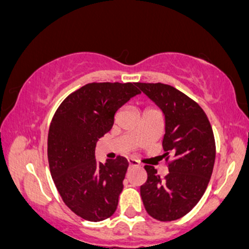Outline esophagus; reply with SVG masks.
Instances as JSON below:
<instances>
[{"instance_id": "1", "label": "esophagus", "mask_w": 249, "mask_h": 249, "mask_svg": "<svg viewBox=\"0 0 249 249\" xmlns=\"http://www.w3.org/2000/svg\"><path fill=\"white\" fill-rule=\"evenodd\" d=\"M127 162H128V165H130V166H139V161L136 160V159L128 158Z\"/></svg>"}]
</instances>
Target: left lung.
I'll return each mask as SVG.
<instances>
[{"mask_svg": "<svg viewBox=\"0 0 249 249\" xmlns=\"http://www.w3.org/2000/svg\"><path fill=\"white\" fill-rule=\"evenodd\" d=\"M137 87L164 115V154L173 157L165 178L145 165L142 204L152 218L172 221L190 212L206 191L215 160L213 131L204 110L176 88L162 83H137Z\"/></svg>", "mask_w": 249, "mask_h": 249, "instance_id": "left-lung-1", "label": "left lung"}]
</instances>
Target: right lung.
Returning a JSON list of instances; mask_svg holds the SVG:
<instances>
[{
	"label": "right lung",
	"mask_w": 249,
	"mask_h": 249,
	"mask_svg": "<svg viewBox=\"0 0 249 249\" xmlns=\"http://www.w3.org/2000/svg\"><path fill=\"white\" fill-rule=\"evenodd\" d=\"M137 83H91L68 96L48 134L50 173L63 201L88 221L115 213L128 162L124 157L96 160V144L125 103L139 95Z\"/></svg>",
	"instance_id": "add662e5"
}]
</instances>
